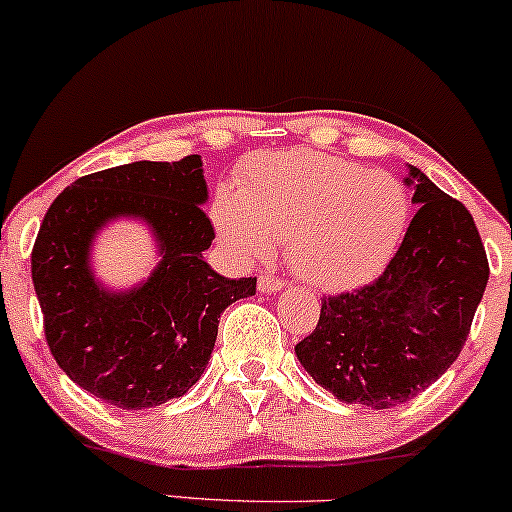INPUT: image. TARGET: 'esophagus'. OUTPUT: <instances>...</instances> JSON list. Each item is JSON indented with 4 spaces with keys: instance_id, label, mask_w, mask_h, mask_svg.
Wrapping results in <instances>:
<instances>
[{
    "instance_id": "esophagus-1",
    "label": "esophagus",
    "mask_w": 512,
    "mask_h": 512,
    "mask_svg": "<svg viewBox=\"0 0 512 512\" xmlns=\"http://www.w3.org/2000/svg\"><path fill=\"white\" fill-rule=\"evenodd\" d=\"M257 286H260L262 293H276V290H281L286 283H283L281 278L264 274V276H260V281H257Z\"/></svg>"
}]
</instances>
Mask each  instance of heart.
Segmentation results:
<instances>
[{"label": "heart", "mask_w": 512, "mask_h": 512, "mask_svg": "<svg viewBox=\"0 0 512 512\" xmlns=\"http://www.w3.org/2000/svg\"><path fill=\"white\" fill-rule=\"evenodd\" d=\"M411 219V196L390 172H368L319 151L260 155L219 193L212 222L245 262L267 260L286 241L290 267L323 290L373 281L394 260Z\"/></svg>", "instance_id": "1"}]
</instances>
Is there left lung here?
Returning a JSON list of instances; mask_svg holds the SVG:
<instances>
[{"instance_id": "1", "label": "left lung", "mask_w": 512, "mask_h": 512, "mask_svg": "<svg viewBox=\"0 0 512 512\" xmlns=\"http://www.w3.org/2000/svg\"><path fill=\"white\" fill-rule=\"evenodd\" d=\"M413 215L394 260L368 286L321 300L319 323L295 354L345 404L390 409L442 378L468 340L489 281L475 219L418 167Z\"/></svg>"}]
</instances>
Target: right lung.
Returning a JSON list of instances; mask_svg holds the SVG:
<instances>
[{"instance_id": "add662e5", "label": "right lung", "mask_w": 512, "mask_h": 512, "mask_svg": "<svg viewBox=\"0 0 512 512\" xmlns=\"http://www.w3.org/2000/svg\"><path fill=\"white\" fill-rule=\"evenodd\" d=\"M205 200L200 155H186L87 174L44 215L32 245L44 338L56 364L96 399L137 411L189 392L215 349L219 316L255 295L257 278H224L203 260L215 238ZM115 216L144 218L164 255L127 294L101 289L88 267L95 231Z\"/></svg>"}]
</instances>
